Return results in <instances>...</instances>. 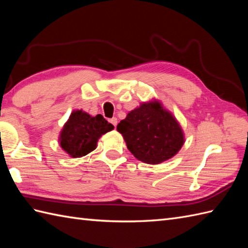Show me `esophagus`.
<instances>
[{
  "instance_id": "esophagus-1",
  "label": "esophagus",
  "mask_w": 248,
  "mask_h": 248,
  "mask_svg": "<svg viewBox=\"0 0 248 248\" xmlns=\"http://www.w3.org/2000/svg\"><path fill=\"white\" fill-rule=\"evenodd\" d=\"M108 121L114 125V127H116V125H117V118H116V117L110 118Z\"/></svg>"
}]
</instances>
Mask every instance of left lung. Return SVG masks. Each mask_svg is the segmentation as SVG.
Returning a JSON list of instances; mask_svg holds the SVG:
<instances>
[{"instance_id":"obj_1","label":"left lung","mask_w":248,"mask_h":248,"mask_svg":"<svg viewBox=\"0 0 248 248\" xmlns=\"http://www.w3.org/2000/svg\"><path fill=\"white\" fill-rule=\"evenodd\" d=\"M128 149L136 159L159 164L170 159L184 143L180 125L160 103H144L117 124Z\"/></svg>"}]
</instances>
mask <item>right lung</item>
I'll use <instances>...</instances> for the list:
<instances>
[{"mask_svg": "<svg viewBox=\"0 0 248 248\" xmlns=\"http://www.w3.org/2000/svg\"><path fill=\"white\" fill-rule=\"evenodd\" d=\"M113 129L114 125L101 114L92 117L82 110H76L62 131L61 146L72 157H81L96 149L100 136Z\"/></svg>", "mask_w": 248, "mask_h": 248, "instance_id": "obj_1", "label": "right lung"}]
</instances>
